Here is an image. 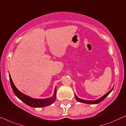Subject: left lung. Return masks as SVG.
<instances>
[{"label":"left lung","mask_w":126,"mask_h":126,"mask_svg":"<svg viewBox=\"0 0 126 126\" xmlns=\"http://www.w3.org/2000/svg\"><path fill=\"white\" fill-rule=\"evenodd\" d=\"M112 90H113V88H112V89L110 90V91H109L108 93H107L105 94L103 96H102L101 97H100V98H98V99H97L96 100H94V101H92V100H86L81 99V98H79V97L77 96V95H76V94H75V99L77 100V101L80 102V103H86V104H97L100 103V102L103 101V100H104L109 94H110V93L112 91Z\"/></svg>","instance_id":"1"}]
</instances>
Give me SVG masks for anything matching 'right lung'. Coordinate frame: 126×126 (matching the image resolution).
<instances>
[{
  "label": "right lung",
  "instance_id": "1",
  "mask_svg": "<svg viewBox=\"0 0 126 126\" xmlns=\"http://www.w3.org/2000/svg\"><path fill=\"white\" fill-rule=\"evenodd\" d=\"M9 77L11 88H12L15 94H16V96L19 99L21 100L22 101H23V103L26 104V105H29L30 107H33V108L47 107L49 105H51L52 104L54 103L55 100H56V88H55V89L54 93H53L52 97L47 98H44V99H37V98H33L20 92L19 90L16 88L15 85L14 84V83H13V81L12 79L11 78L10 74Z\"/></svg>",
  "mask_w": 126,
  "mask_h": 126
}]
</instances>
